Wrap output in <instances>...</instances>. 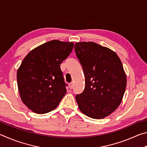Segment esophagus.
Instances as JSON below:
<instances>
[{
	"label": "esophagus",
	"instance_id": "1",
	"mask_svg": "<svg viewBox=\"0 0 147 147\" xmlns=\"http://www.w3.org/2000/svg\"><path fill=\"white\" fill-rule=\"evenodd\" d=\"M73 86H74V85H73V83H69V88H70V89H72V88H73Z\"/></svg>",
	"mask_w": 147,
	"mask_h": 147
}]
</instances>
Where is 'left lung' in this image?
Wrapping results in <instances>:
<instances>
[{
	"instance_id": "8db88e82",
	"label": "left lung",
	"mask_w": 147,
	"mask_h": 147,
	"mask_svg": "<svg viewBox=\"0 0 147 147\" xmlns=\"http://www.w3.org/2000/svg\"><path fill=\"white\" fill-rule=\"evenodd\" d=\"M77 57L83 67L85 88L76 99L79 110L93 119H102L117 109L127 86V76L114 51L93 42H77Z\"/></svg>"
}]
</instances>
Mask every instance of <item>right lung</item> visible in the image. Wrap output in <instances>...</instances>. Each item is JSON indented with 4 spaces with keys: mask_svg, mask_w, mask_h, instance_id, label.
<instances>
[{
    "mask_svg": "<svg viewBox=\"0 0 147 147\" xmlns=\"http://www.w3.org/2000/svg\"><path fill=\"white\" fill-rule=\"evenodd\" d=\"M74 43L52 40L32 50L23 59L17 73L22 101L38 114L58 106L66 89L60 64L68 57Z\"/></svg>",
    "mask_w": 147,
    "mask_h": 147,
    "instance_id": "1",
    "label": "right lung"
}]
</instances>
